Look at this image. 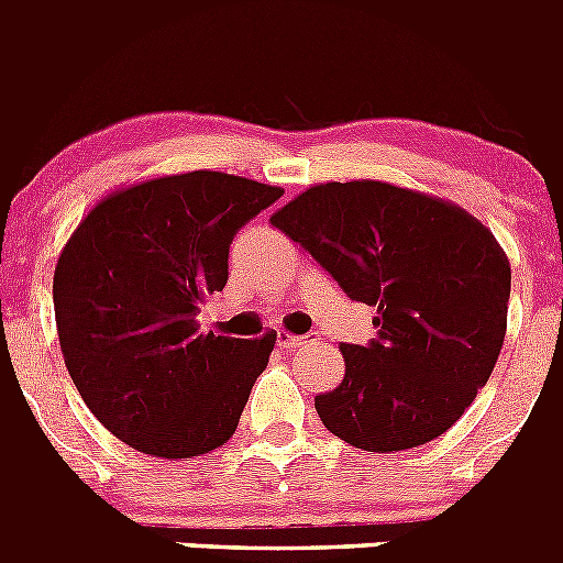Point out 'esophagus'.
Masks as SVG:
<instances>
[{"instance_id":"esophagus-1","label":"esophagus","mask_w":563,"mask_h":563,"mask_svg":"<svg viewBox=\"0 0 563 563\" xmlns=\"http://www.w3.org/2000/svg\"><path fill=\"white\" fill-rule=\"evenodd\" d=\"M316 341H321L318 332H307V335H290V332H282V335H278V346L287 352H296L301 350V346H307V343H316Z\"/></svg>"}]
</instances>
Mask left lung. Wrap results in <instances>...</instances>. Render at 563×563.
Wrapping results in <instances>:
<instances>
[{"label":"left lung","mask_w":563,"mask_h":563,"mask_svg":"<svg viewBox=\"0 0 563 563\" xmlns=\"http://www.w3.org/2000/svg\"><path fill=\"white\" fill-rule=\"evenodd\" d=\"M271 222L377 310V338L343 343L341 386L316 397L327 431L377 454L445 434L505 343L510 262L494 233L454 202L377 180L312 186Z\"/></svg>","instance_id":"1"}]
</instances>
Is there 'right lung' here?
Returning <instances> with one entry per match:
<instances>
[{
  "label": "right lung",
  "instance_id": "right-lung-1",
  "mask_svg": "<svg viewBox=\"0 0 563 563\" xmlns=\"http://www.w3.org/2000/svg\"><path fill=\"white\" fill-rule=\"evenodd\" d=\"M282 188L188 172L121 188L73 231L53 276L67 372L89 411L143 454L188 460L236 431L276 332H200L197 312L228 285L239 228Z\"/></svg>",
  "mask_w": 563,
  "mask_h": 563
}]
</instances>
